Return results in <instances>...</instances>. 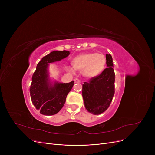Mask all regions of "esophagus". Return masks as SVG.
Instances as JSON below:
<instances>
[{
	"instance_id": "1",
	"label": "esophagus",
	"mask_w": 155,
	"mask_h": 155,
	"mask_svg": "<svg viewBox=\"0 0 155 155\" xmlns=\"http://www.w3.org/2000/svg\"><path fill=\"white\" fill-rule=\"evenodd\" d=\"M74 81H75V83H77V84L80 83V80L79 79H78V78H75Z\"/></svg>"
}]
</instances>
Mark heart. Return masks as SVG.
<instances>
[{
  "instance_id": "obj_1",
  "label": "heart",
  "mask_w": 155,
  "mask_h": 155,
  "mask_svg": "<svg viewBox=\"0 0 155 155\" xmlns=\"http://www.w3.org/2000/svg\"><path fill=\"white\" fill-rule=\"evenodd\" d=\"M73 67L66 66L65 70L73 73L74 69L82 71V75L87 78L98 77L103 72L106 65V58L104 54L99 53H83L72 60Z\"/></svg>"
}]
</instances>
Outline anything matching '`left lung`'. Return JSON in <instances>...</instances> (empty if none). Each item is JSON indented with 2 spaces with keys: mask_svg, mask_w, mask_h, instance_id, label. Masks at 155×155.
<instances>
[{
  "mask_svg": "<svg viewBox=\"0 0 155 155\" xmlns=\"http://www.w3.org/2000/svg\"><path fill=\"white\" fill-rule=\"evenodd\" d=\"M107 68L98 77L85 82L82 87V96L85 109L94 115H99L109 107L114 94L115 73L110 54H106Z\"/></svg>",
  "mask_w": 155,
  "mask_h": 155,
  "instance_id": "8db88e82",
  "label": "left lung"
}]
</instances>
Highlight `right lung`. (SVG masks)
<instances>
[{
	"mask_svg": "<svg viewBox=\"0 0 155 155\" xmlns=\"http://www.w3.org/2000/svg\"><path fill=\"white\" fill-rule=\"evenodd\" d=\"M70 54L68 51H53L44 56L37 64L32 77L30 95L32 104L41 114L52 116L63 107L74 81L61 83L50 78V64L59 61Z\"/></svg>",
	"mask_w": 155,
	"mask_h": 155,
	"instance_id": "1",
	"label": "right lung"
}]
</instances>
